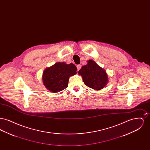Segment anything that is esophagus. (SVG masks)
<instances>
[{"label":"esophagus","instance_id":"1","mask_svg":"<svg viewBox=\"0 0 150 150\" xmlns=\"http://www.w3.org/2000/svg\"><path fill=\"white\" fill-rule=\"evenodd\" d=\"M76 67H77V69H78V70L79 71L81 69V65L80 64H78L76 66Z\"/></svg>","mask_w":150,"mask_h":150}]
</instances>
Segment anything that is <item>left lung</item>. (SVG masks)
Wrapping results in <instances>:
<instances>
[{"instance_id": "obj_1", "label": "left lung", "mask_w": 150, "mask_h": 150, "mask_svg": "<svg viewBox=\"0 0 150 150\" xmlns=\"http://www.w3.org/2000/svg\"><path fill=\"white\" fill-rule=\"evenodd\" d=\"M86 86L95 90H100L106 85L108 81L106 72L93 60H89L79 71Z\"/></svg>"}]
</instances>
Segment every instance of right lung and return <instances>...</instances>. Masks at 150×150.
I'll list each match as a JSON object with an SVG mask.
<instances>
[{
    "label": "right lung",
    "mask_w": 150,
    "mask_h": 150,
    "mask_svg": "<svg viewBox=\"0 0 150 150\" xmlns=\"http://www.w3.org/2000/svg\"><path fill=\"white\" fill-rule=\"evenodd\" d=\"M76 67L73 64L58 62L44 70L43 81L44 86L51 92L57 93L68 86L69 78L76 74Z\"/></svg>",
    "instance_id": "right-lung-1"
}]
</instances>
